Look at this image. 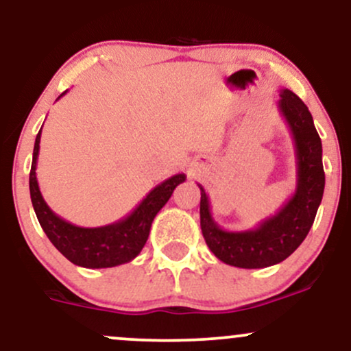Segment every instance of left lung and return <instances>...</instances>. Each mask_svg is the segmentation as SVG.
<instances>
[{
	"label": "left lung",
	"instance_id": "left-lung-1",
	"mask_svg": "<svg viewBox=\"0 0 351 351\" xmlns=\"http://www.w3.org/2000/svg\"><path fill=\"white\" fill-rule=\"evenodd\" d=\"M278 112L289 125L295 144L297 186L277 214L249 230H226L214 220L208 195L200 184V228L212 254L239 269H265L285 261L298 249L313 226L325 189L322 141L313 117L290 89H280Z\"/></svg>",
	"mask_w": 351,
	"mask_h": 351
}]
</instances>
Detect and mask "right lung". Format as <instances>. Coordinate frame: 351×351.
Wrapping results in <instances>:
<instances>
[{"label": "right lung", "instance_id": "right-lung-1", "mask_svg": "<svg viewBox=\"0 0 351 351\" xmlns=\"http://www.w3.org/2000/svg\"><path fill=\"white\" fill-rule=\"evenodd\" d=\"M68 90H64L59 97L64 96ZM41 129L34 141L33 164H31L29 172V194L36 217L51 243L69 262L84 269H109V267H117L134 261L147 242L152 220L157 212L167 204L174 189L186 180V174H176L165 179L141 200L139 206L134 208L131 214L117 222L102 227L74 226L54 214L39 191L36 165Z\"/></svg>", "mask_w": 351, "mask_h": 351}]
</instances>
